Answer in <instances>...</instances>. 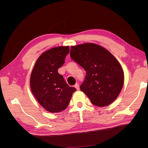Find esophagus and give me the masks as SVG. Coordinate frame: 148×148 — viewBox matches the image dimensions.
<instances>
[{
    "label": "esophagus",
    "instance_id": "obj_1",
    "mask_svg": "<svg viewBox=\"0 0 148 148\" xmlns=\"http://www.w3.org/2000/svg\"><path fill=\"white\" fill-rule=\"evenodd\" d=\"M74 87H75V88H76L77 90H79V84H78V83H76V84H75Z\"/></svg>",
    "mask_w": 148,
    "mask_h": 148
}]
</instances>
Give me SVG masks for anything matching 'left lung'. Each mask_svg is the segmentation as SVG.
Listing matches in <instances>:
<instances>
[{"label":"left lung","instance_id":"left-lung-1","mask_svg":"<svg viewBox=\"0 0 148 148\" xmlns=\"http://www.w3.org/2000/svg\"><path fill=\"white\" fill-rule=\"evenodd\" d=\"M70 56L86 71L80 89L91 103L101 107L112 103L124 82L123 71L113 55L99 45L86 43L72 46Z\"/></svg>","mask_w":148,"mask_h":148}]
</instances>
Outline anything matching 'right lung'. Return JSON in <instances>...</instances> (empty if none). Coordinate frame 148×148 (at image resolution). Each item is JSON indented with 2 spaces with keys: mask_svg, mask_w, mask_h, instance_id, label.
<instances>
[{
  "mask_svg": "<svg viewBox=\"0 0 148 148\" xmlns=\"http://www.w3.org/2000/svg\"><path fill=\"white\" fill-rule=\"evenodd\" d=\"M69 46H59L44 52L32 69L30 84L39 104L52 113L66 108L76 89L66 83L58 69L64 63Z\"/></svg>",
  "mask_w": 148,
  "mask_h": 148,
  "instance_id": "add662e5",
  "label": "right lung"
}]
</instances>
